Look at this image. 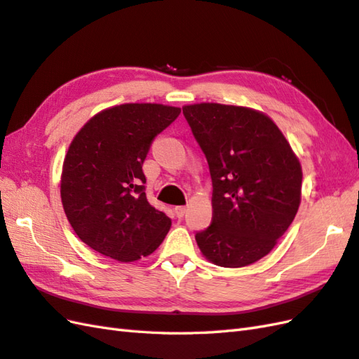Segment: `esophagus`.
Segmentation results:
<instances>
[{"instance_id": "34e87169", "label": "esophagus", "mask_w": 359, "mask_h": 359, "mask_svg": "<svg viewBox=\"0 0 359 359\" xmlns=\"http://www.w3.org/2000/svg\"><path fill=\"white\" fill-rule=\"evenodd\" d=\"M185 214H187V206H177V208H176V215H177L179 218H182Z\"/></svg>"}]
</instances>
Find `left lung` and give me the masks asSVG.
I'll list each match as a JSON object with an SVG mask.
<instances>
[{
    "label": "left lung",
    "instance_id": "left-lung-1",
    "mask_svg": "<svg viewBox=\"0 0 359 359\" xmlns=\"http://www.w3.org/2000/svg\"><path fill=\"white\" fill-rule=\"evenodd\" d=\"M182 109L214 188L212 223L196 241L219 267H245L269 255L296 217L300 162L279 127L253 109L217 103Z\"/></svg>",
    "mask_w": 359,
    "mask_h": 359
}]
</instances>
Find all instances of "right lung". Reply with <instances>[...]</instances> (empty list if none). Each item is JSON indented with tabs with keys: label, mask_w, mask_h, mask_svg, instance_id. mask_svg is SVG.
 Returning <instances> with one entry per match:
<instances>
[{
	"label": "right lung",
	"mask_w": 359,
	"mask_h": 359,
	"mask_svg": "<svg viewBox=\"0 0 359 359\" xmlns=\"http://www.w3.org/2000/svg\"><path fill=\"white\" fill-rule=\"evenodd\" d=\"M179 107L128 103L97 114L72 140L60 197L71 227L90 249L132 262L153 253L171 219L145 196L142 163Z\"/></svg>",
	"instance_id": "right-lung-1"
}]
</instances>
